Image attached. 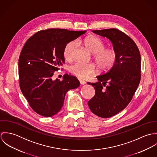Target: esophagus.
I'll use <instances>...</instances> for the list:
<instances>
[{"label":"esophagus","mask_w":157,"mask_h":157,"mask_svg":"<svg viewBox=\"0 0 157 157\" xmlns=\"http://www.w3.org/2000/svg\"><path fill=\"white\" fill-rule=\"evenodd\" d=\"M80 83L81 85L86 84V82L85 80H80Z\"/></svg>","instance_id":"34e87169"}]
</instances>
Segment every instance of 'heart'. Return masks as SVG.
<instances>
[{"mask_svg":"<svg viewBox=\"0 0 157 157\" xmlns=\"http://www.w3.org/2000/svg\"><path fill=\"white\" fill-rule=\"evenodd\" d=\"M92 54L93 58L99 69L101 71L110 70L115 64L117 59V52L110 48H106V44L97 37H88L81 41ZM77 46V42L72 40L65 45L63 49V56L67 60L73 57ZM70 72L80 78H86L97 71L96 66L93 63H85L77 62L69 67Z\"/></svg>","mask_w":157,"mask_h":157,"instance_id":"obj_1","label":"heart"}]
</instances>
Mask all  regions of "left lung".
Segmentation results:
<instances>
[{"label":"left lung","instance_id":"left-lung-1","mask_svg":"<svg viewBox=\"0 0 157 157\" xmlns=\"http://www.w3.org/2000/svg\"><path fill=\"white\" fill-rule=\"evenodd\" d=\"M107 37L117 52L115 65L97 76L93 86L95 95L88 101L90 111L101 118H109L123 110L130 103L141 79V56L134 40L123 32L115 29L94 30Z\"/></svg>","mask_w":157,"mask_h":157}]
</instances>
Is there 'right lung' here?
Masks as SVG:
<instances>
[{
    "instance_id": "add662e5",
    "label": "right lung",
    "mask_w": 157,
    "mask_h": 157,
    "mask_svg": "<svg viewBox=\"0 0 157 157\" xmlns=\"http://www.w3.org/2000/svg\"><path fill=\"white\" fill-rule=\"evenodd\" d=\"M86 31L41 30L28 39L19 59V85L31 108L50 117L59 112L67 91L80 86L77 77L65 74L62 81L51 78L65 63L63 49L68 42Z\"/></svg>"
}]
</instances>
